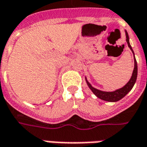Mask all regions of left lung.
I'll use <instances>...</instances> for the list:
<instances>
[{
  "mask_svg": "<svg viewBox=\"0 0 147 147\" xmlns=\"http://www.w3.org/2000/svg\"><path fill=\"white\" fill-rule=\"evenodd\" d=\"M125 36H126V42L128 43V46L131 50V51L133 54L134 56V69L131 74V76L129 79V81L126 83L123 87L118 89V90H115V91H111V92H107V91H102L98 89H96L90 84L89 81L87 80L86 76V81L87 83V86H89L91 91L93 92V94H95L96 96H97L99 99L103 100L108 101V102H117V101L120 100L121 99H122L125 95H127V93H129V91H131L132 87L134 86L135 83L136 82V79H137V73H138V68H137V62L136 60L135 57V54L133 52V50L131 48L130 43H129V36L128 32L125 30Z\"/></svg>",
  "mask_w": 147,
  "mask_h": 147,
  "instance_id": "8db88e82",
  "label": "left lung"
}]
</instances>
